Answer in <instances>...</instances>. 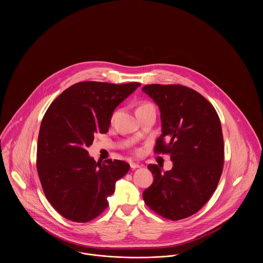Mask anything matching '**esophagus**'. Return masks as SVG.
<instances>
[{
	"label": "esophagus",
	"mask_w": 263,
	"mask_h": 263,
	"mask_svg": "<svg viewBox=\"0 0 263 263\" xmlns=\"http://www.w3.org/2000/svg\"><path fill=\"white\" fill-rule=\"evenodd\" d=\"M130 167H132V169H137V168H141V167H143V164L136 163V162H130Z\"/></svg>",
	"instance_id": "1"
}]
</instances>
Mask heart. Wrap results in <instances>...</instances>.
Instances as JSON below:
<instances>
[{
  "instance_id": "heart-1",
  "label": "heart",
  "mask_w": 263,
  "mask_h": 263,
  "mask_svg": "<svg viewBox=\"0 0 263 263\" xmlns=\"http://www.w3.org/2000/svg\"><path fill=\"white\" fill-rule=\"evenodd\" d=\"M149 108H154V106L149 103V102H143V103H141L139 106H138V108H137V112H139V111H142V110H145V109H149ZM115 116V113H113L112 117Z\"/></svg>"
}]
</instances>
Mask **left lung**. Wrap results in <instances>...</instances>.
Listing matches in <instances>:
<instances>
[{"label":"left lung","mask_w":263,"mask_h":263,"mask_svg":"<svg viewBox=\"0 0 263 263\" xmlns=\"http://www.w3.org/2000/svg\"><path fill=\"white\" fill-rule=\"evenodd\" d=\"M142 91L160 109L162 135L155 152L170 154L173 162L166 172L148 165L154 181L143 197L158 215L181 220L198 212L218 186L224 165L221 121L213 105L187 87L152 84Z\"/></svg>","instance_id":"1"}]
</instances>
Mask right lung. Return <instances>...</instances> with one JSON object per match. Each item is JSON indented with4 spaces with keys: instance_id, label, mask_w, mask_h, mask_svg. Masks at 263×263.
<instances>
[{
    "instance_id": "right-lung-1",
    "label": "right lung",
    "mask_w": 263,
    "mask_h": 263,
    "mask_svg": "<svg viewBox=\"0 0 263 263\" xmlns=\"http://www.w3.org/2000/svg\"><path fill=\"white\" fill-rule=\"evenodd\" d=\"M140 86L80 82L46 110L38 135V176L47 200L64 218L86 223L98 217L116 181L128 172L126 162H96L87 148L96 133L108 132L115 108Z\"/></svg>"
}]
</instances>
